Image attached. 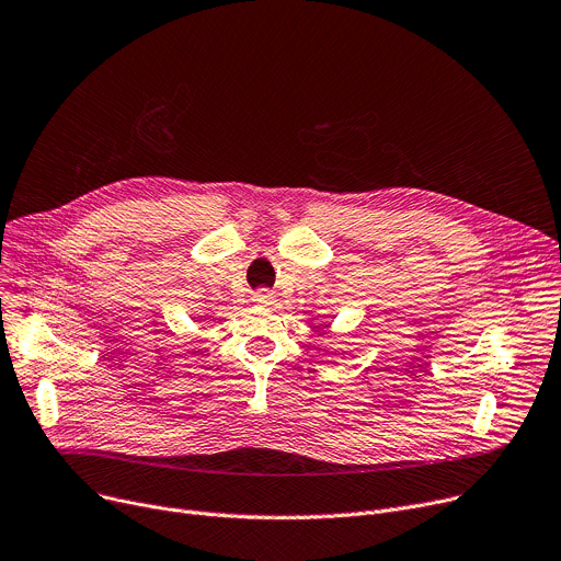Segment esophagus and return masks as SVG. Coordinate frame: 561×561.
<instances>
[{"mask_svg": "<svg viewBox=\"0 0 561 561\" xmlns=\"http://www.w3.org/2000/svg\"><path fill=\"white\" fill-rule=\"evenodd\" d=\"M254 300L261 302V305H268L273 300V293L271 290H256L254 293Z\"/></svg>", "mask_w": 561, "mask_h": 561, "instance_id": "esophagus-1", "label": "esophagus"}]
</instances>
